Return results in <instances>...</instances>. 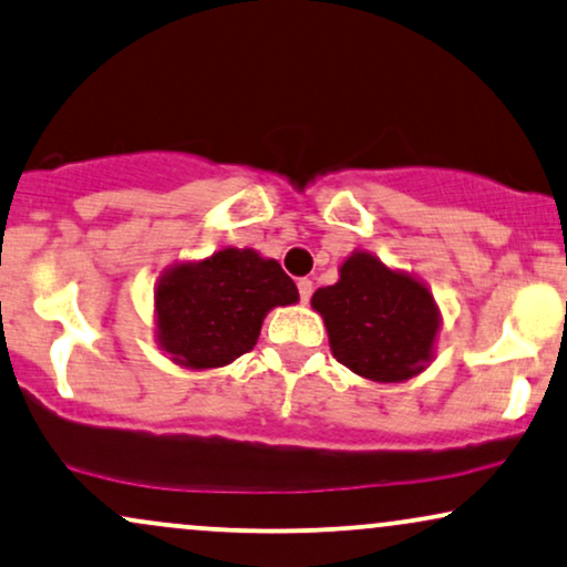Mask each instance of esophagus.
I'll return each mask as SVG.
<instances>
[{"label":"esophagus","mask_w":567,"mask_h":567,"mask_svg":"<svg viewBox=\"0 0 567 567\" xmlns=\"http://www.w3.org/2000/svg\"><path fill=\"white\" fill-rule=\"evenodd\" d=\"M297 289H299V299H302V302H310V297H312V281H310V278H299Z\"/></svg>","instance_id":"obj_1"}]
</instances>
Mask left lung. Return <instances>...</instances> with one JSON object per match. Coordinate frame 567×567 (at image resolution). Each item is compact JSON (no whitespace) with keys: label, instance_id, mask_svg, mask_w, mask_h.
<instances>
[{"label":"left lung","instance_id":"obj_1","mask_svg":"<svg viewBox=\"0 0 567 567\" xmlns=\"http://www.w3.org/2000/svg\"><path fill=\"white\" fill-rule=\"evenodd\" d=\"M323 316L331 352L362 379L400 383L431 362L439 310L431 291L379 257L354 251L339 281L312 295Z\"/></svg>","mask_w":567,"mask_h":567}]
</instances>
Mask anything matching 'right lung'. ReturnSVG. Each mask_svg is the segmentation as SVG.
Returning a JSON list of instances; mask_svg holds the SVG:
<instances>
[{
    "instance_id": "obj_1",
    "label": "right lung",
    "mask_w": 567,
    "mask_h": 567,
    "mask_svg": "<svg viewBox=\"0 0 567 567\" xmlns=\"http://www.w3.org/2000/svg\"><path fill=\"white\" fill-rule=\"evenodd\" d=\"M297 299L295 281L276 260H265L255 249H220L159 278L157 341L178 365L223 368L257 344L272 307Z\"/></svg>"
}]
</instances>
